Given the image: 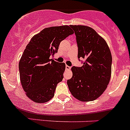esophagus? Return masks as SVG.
I'll use <instances>...</instances> for the list:
<instances>
[{"instance_id": "34e87169", "label": "esophagus", "mask_w": 130, "mask_h": 130, "mask_svg": "<svg viewBox=\"0 0 130 130\" xmlns=\"http://www.w3.org/2000/svg\"><path fill=\"white\" fill-rule=\"evenodd\" d=\"M70 69H71V67H70V66H67V65H66V70H70Z\"/></svg>"}]
</instances>
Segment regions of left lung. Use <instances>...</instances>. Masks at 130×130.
I'll use <instances>...</instances> for the list:
<instances>
[{"mask_svg":"<svg viewBox=\"0 0 130 130\" xmlns=\"http://www.w3.org/2000/svg\"><path fill=\"white\" fill-rule=\"evenodd\" d=\"M78 46V58L85 59L81 67L71 68L73 76L67 84L71 95L78 101H95L107 88L111 75V52L108 44L93 28L70 25Z\"/></svg>","mask_w":130,"mask_h":130,"instance_id":"left-lung-1","label":"left lung"}]
</instances>
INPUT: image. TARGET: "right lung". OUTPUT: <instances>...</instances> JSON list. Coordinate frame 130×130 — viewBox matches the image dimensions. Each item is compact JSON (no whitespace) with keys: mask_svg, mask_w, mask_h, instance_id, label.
<instances>
[{"mask_svg":"<svg viewBox=\"0 0 130 130\" xmlns=\"http://www.w3.org/2000/svg\"><path fill=\"white\" fill-rule=\"evenodd\" d=\"M73 33L67 25L49 27L34 35L26 46L19 63L20 80L26 96L33 102L45 103L54 96L66 65L50 57L60 42Z\"/></svg>","mask_w":130,"mask_h":130,"instance_id":"obj_1","label":"right lung"}]
</instances>
